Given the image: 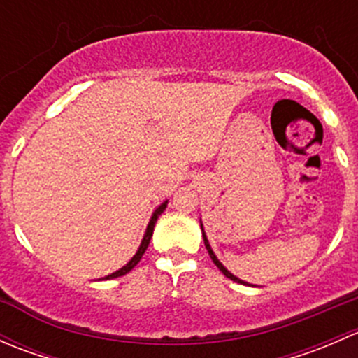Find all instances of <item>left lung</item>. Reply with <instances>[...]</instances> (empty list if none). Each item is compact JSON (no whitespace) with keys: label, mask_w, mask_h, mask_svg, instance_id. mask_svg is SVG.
<instances>
[{"label":"left lung","mask_w":358,"mask_h":358,"mask_svg":"<svg viewBox=\"0 0 358 358\" xmlns=\"http://www.w3.org/2000/svg\"><path fill=\"white\" fill-rule=\"evenodd\" d=\"M201 229H202V223H201ZM202 239H204V246H206V249H208V252H209V256H211L213 263H215V265L218 266V268H220V272H222L223 275H225V277H229V279H230V280H234V282H239V284H248V282H244V280H241L239 277H236V275H234V273H230L229 270H227L225 266L222 265V262H220V259L216 258V255H215V252H213L211 246H209V243H208V237H206V234H204V229H202Z\"/></svg>","instance_id":"8db88e82"}]
</instances>
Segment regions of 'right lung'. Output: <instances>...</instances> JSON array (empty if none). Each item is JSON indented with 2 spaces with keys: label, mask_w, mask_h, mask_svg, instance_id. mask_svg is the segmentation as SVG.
Returning a JSON list of instances; mask_svg holds the SVG:
<instances>
[{
  "label": "right lung",
  "mask_w": 358,
  "mask_h": 358,
  "mask_svg": "<svg viewBox=\"0 0 358 358\" xmlns=\"http://www.w3.org/2000/svg\"><path fill=\"white\" fill-rule=\"evenodd\" d=\"M166 206H168V201H164L162 202L161 206H159V208L156 209V211L152 213V218H150V222H149V225H147V230H145V236H143V239H142V244H140V248H138V251L135 252V256H133L131 259H129L128 263H126L124 266H122V268H119L117 272H114V273H110V275H107V277H102V280H109V279H115V277H121V275H126V273L129 272V270H133L136 266V263L140 262V259H142V256H143V252H145V249L149 248V243H150V237H152V232H154V225H156V222H157V218H159V215H161L162 211H164L166 209Z\"/></svg>",
  "instance_id": "1"
}]
</instances>
